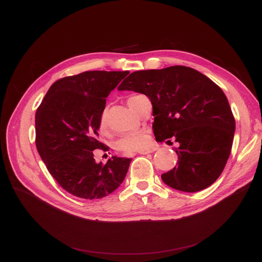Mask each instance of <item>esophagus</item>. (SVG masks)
Here are the masks:
<instances>
[{"label": "esophagus", "mask_w": 262, "mask_h": 262, "mask_svg": "<svg viewBox=\"0 0 262 262\" xmlns=\"http://www.w3.org/2000/svg\"><path fill=\"white\" fill-rule=\"evenodd\" d=\"M155 150H157V147L156 146H149L147 148H144V149H141L139 150V154H142V155H145V154H149V153H153L155 152Z\"/></svg>", "instance_id": "esophagus-1"}]
</instances>
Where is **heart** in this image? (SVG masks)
Segmentation results:
<instances>
[{
  "label": "heart",
  "instance_id": "heart-1",
  "mask_svg": "<svg viewBox=\"0 0 262 262\" xmlns=\"http://www.w3.org/2000/svg\"><path fill=\"white\" fill-rule=\"evenodd\" d=\"M139 95H132L127 99L128 106L134 110L135 109V101L137 100ZM107 126V113L106 110H103L100 120H99V127L101 130H104ZM150 143V136L146 130H138L125 136L121 137V138L116 142L115 146L117 149L122 150L125 153L137 152V150L144 149Z\"/></svg>",
  "mask_w": 262,
  "mask_h": 262
}]
</instances>
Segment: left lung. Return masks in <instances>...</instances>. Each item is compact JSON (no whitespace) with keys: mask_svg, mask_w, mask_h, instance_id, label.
<instances>
[{"mask_svg":"<svg viewBox=\"0 0 262 262\" xmlns=\"http://www.w3.org/2000/svg\"><path fill=\"white\" fill-rule=\"evenodd\" d=\"M118 90L145 94L153 105L156 141L178 143L177 166L161 180L171 188L198 192L212 185L229 157L236 122L226 95L194 69L172 66L136 71Z\"/></svg>","mask_w":262,"mask_h":262,"instance_id":"1","label":"left lung"}]
</instances>
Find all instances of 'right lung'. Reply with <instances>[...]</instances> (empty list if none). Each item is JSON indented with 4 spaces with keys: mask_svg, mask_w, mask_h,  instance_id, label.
<instances>
[{
    "mask_svg": "<svg viewBox=\"0 0 262 262\" xmlns=\"http://www.w3.org/2000/svg\"><path fill=\"white\" fill-rule=\"evenodd\" d=\"M128 71H86L56 80L35 117L36 146L47 169L69 193L86 200L114 192L126 176L132 158L113 156L96 163L95 149L106 98Z\"/></svg>",
    "mask_w": 262,
    "mask_h": 262,
    "instance_id": "add662e5",
    "label": "right lung"
}]
</instances>
